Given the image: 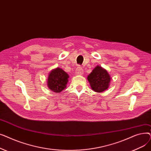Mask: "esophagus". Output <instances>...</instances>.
<instances>
[{
    "mask_svg": "<svg viewBox=\"0 0 151 151\" xmlns=\"http://www.w3.org/2000/svg\"><path fill=\"white\" fill-rule=\"evenodd\" d=\"M75 73L76 75H82L83 73V70L80 66H78L76 68Z\"/></svg>",
    "mask_w": 151,
    "mask_h": 151,
    "instance_id": "obj_1",
    "label": "esophagus"
}]
</instances>
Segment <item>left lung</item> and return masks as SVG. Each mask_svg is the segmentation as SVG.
I'll return each mask as SVG.
<instances>
[{"label": "left lung", "mask_w": 151, "mask_h": 151, "mask_svg": "<svg viewBox=\"0 0 151 151\" xmlns=\"http://www.w3.org/2000/svg\"><path fill=\"white\" fill-rule=\"evenodd\" d=\"M88 80L92 89L100 93L109 88L111 78L107 70L97 65L88 75Z\"/></svg>", "instance_id": "1"}]
</instances>
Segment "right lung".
Segmentation results:
<instances>
[{
  "mask_svg": "<svg viewBox=\"0 0 151 151\" xmlns=\"http://www.w3.org/2000/svg\"><path fill=\"white\" fill-rule=\"evenodd\" d=\"M68 74L60 68L51 71L47 78V86L50 90L55 93H60L67 87L68 81Z\"/></svg>",
  "mask_w": 151,
  "mask_h": 151,
  "instance_id": "add662e5",
  "label": "right lung"
}]
</instances>
